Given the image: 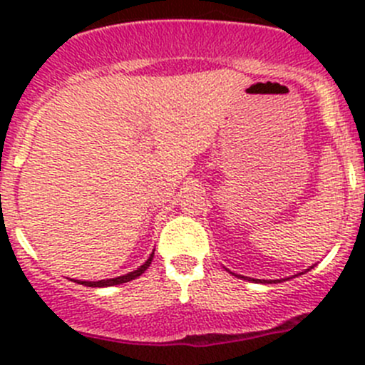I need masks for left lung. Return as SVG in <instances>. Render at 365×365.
<instances>
[{
  "mask_svg": "<svg viewBox=\"0 0 365 365\" xmlns=\"http://www.w3.org/2000/svg\"><path fill=\"white\" fill-rule=\"evenodd\" d=\"M251 281H254V279H251ZM264 282V281H263ZM270 282H275V281H270Z\"/></svg>",
  "mask_w": 365,
  "mask_h": 365,
  "instance_id": "left-lung-1",
  "label": "left lung"
}]
</instances>
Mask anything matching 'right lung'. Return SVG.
I'll return each instance as SVG.
<instances>
[{
    "mask_svg": "<svg viewBox=\"0 0 365 365\" xmlns=\"http://www.w3.org/2000/svg\"><path fill=\"white\" fill-rule=\"evenodd\" d=\"M152 259H153V254H152V256L148 257V261H146L145 264H141V267L138 268V270L130 272V274H127V275H121V277H114V279H108V281H97V282L81 281L79 284H83V286H91V288H104V286H116V284H123V282H128V281H132V279L139 277V275H141L143 272H145L146 268L150 267V264H152Z\"/></svg>",
    "mask_w": 365,
    "mask_h": 365,
    "instance_id": "add662e5",
    "label": "right lung"
}]
</instances>
